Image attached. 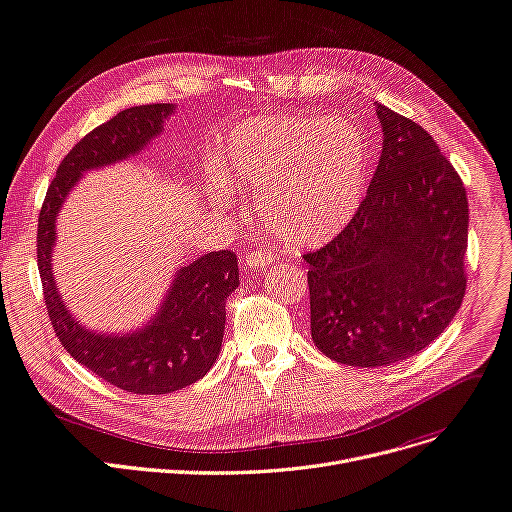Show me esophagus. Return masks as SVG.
I'll use <instances>...</instances> for the list:
<instances>
[{"label":"esophagus","instance_id":"esophagus-1","mask_svg":"<svg viewBox=\"0 0 512 512\" xmlns=\"http://www.w3.org/2000/svg\"><path fill=\"white\" fill-rule=\"evenodd\" d=\"M274 261H276L274 255L265 253V251H249L247 257H244V265L251 270H265V268H270Z\"/></svg>","mask_w":512,"mask_h":512}]
</instances>
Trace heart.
<instances>
[{"instance_id": "heart-1", "label": "heart", "mask_w": 512, "mask_h": 512, "mask_svg": "<svg viewBox=\"0 0 512 512\" xmlns=\"http://www.w3.org/2000/svg\"><path fill=\"white\" fill-rule=\"evenodd\" d=\"M219 169L209 186L215 203H228L232 186L253 190L265 230L286 247L314 249L360 211L368 148L362 131L341 117L263 115L228 133Z\"/></svg>"}]
</instances>
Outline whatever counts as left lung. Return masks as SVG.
Returning a JSON list of instances; mask_svg holds the SVG:
<instances>
[{
	"label": "left lung",
	"instance_id": "obj_1",
	"mask_svg": "<svg viewBox=\"0 0 512 512\" xmlns=\"http://www.w3.org/2000/svg\"><path fill=\"white\" fill-rule=\"evenodd\" d=\"M383 150L360 211L309 263L311 339L330 360L412 358L448 328L466 276L469 203L429 133L376 104Z\"/></svg>",
	"mask_w": 512,
	"mask_h": 512
}]
</instances>
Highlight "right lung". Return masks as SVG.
<instances>
[{
  "instance_id": "right-lung-1",
  "label": "right lung",
  "mask_w": 512,
  "mask_h": 512,
  "mask_svg": "<svg viewBox=\"0 0 512 512\" xmlns=\"http://www.w3.org/2000/svg\"><path fill=\"white\" fill-rule=\"evenodd\" d=\"M175 104L125 108L75 144L60 163L39 213L37 265L46 307L62 347L87 370L129 393L163 395L184 389L211 370L226 328V301L236 291L238 259L213 251L175 272L163 303L142 328L108 335L83 326L62 301L52 253L56 219L81 175L136 157L161 136Z\"/></svg>"
}]
</instances>
